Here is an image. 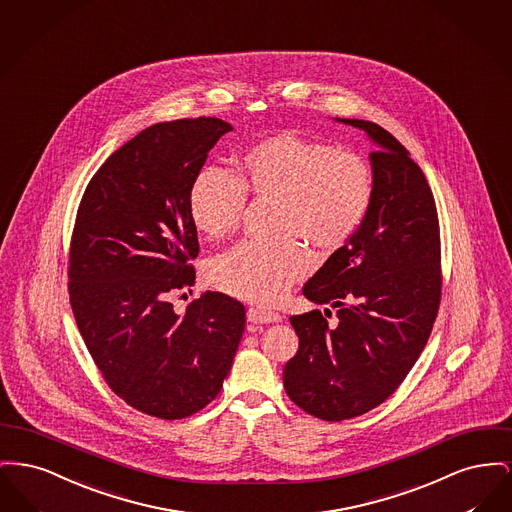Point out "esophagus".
<instances>
[{"mask_svg":"<svg viewBox=\"0 0 512 512\" xmlns=\"http://www.w3.org/2000/svg\"><path fill=\"white\" fill-rule=\"evenodd\" d=\"M248 322L252 323H275L281 322V316L277 312L271 310H264V308H248L246 312Z\"/></svg>","mask_w":512,"mask_h":512,"instance_id":"1","label":"esophagus"}]
</instances>
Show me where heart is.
<instances>
[{
    "instance_id": "obj_1",
    "label": "heart",
    "mask_w": 512,
    "mask_h": 512,
    "mask_svg": "<svg viewBox=\"0 0 512 512\" xmlns=\"http://www.w3.org/2000/svg\"><path fill=\"white\" fill-rule=\"evenodd\" d=\"M246 189L281 198L275 239H246L212 260L217 289L258 304H273L304 277L314 256L298 237L339 248L360 229L374 198V179L360 156L296 133H279L252 146L243 158V181L210 165L192 181L190 217L208 237L231 233L246 208Z\"/></svg>"
}]
</instances>
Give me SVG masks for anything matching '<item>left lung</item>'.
<instances>
[{"instance_id":"obj_1","label":"left lung","mask_w":512,"mask_h":512,"mask_svg":"<svg viewBox=\"0 0 512 512\" xmlns=\"http://www.w3.org/2000/svg\"><path fill=\"white\" fill-rule=\"evenodd\" d=\"M335 121L376 144L374 198L360 229L302 289L337 308L335 325L320 310L291 316L300 343L283 368L291 401L327 422L360 416L395 393L428 343L441 300L439 219L422 169L376 123Z\"/></svg>"}]
</instances>
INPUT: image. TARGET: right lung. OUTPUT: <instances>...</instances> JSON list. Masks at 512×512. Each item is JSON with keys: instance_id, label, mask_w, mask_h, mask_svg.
<instances>
[{"instance_id": "1", "label": "right lung", "mask_w": 512, "mask_h": 512, "mask_svg": "<svg viewBox=\"0 0 512 512\" xmlns=\"http://www.w3.org/2000/svg\"><path fill=\"white\" fill-rule=\"evenodd\" d=\"M233 127L216 117L156 123L96 171L71 239L69 296L84 345L109 387L136 410L179 420L212 403L233 366L244 306L194 285L192 181Z\"/></svg>"}]
</instances>
